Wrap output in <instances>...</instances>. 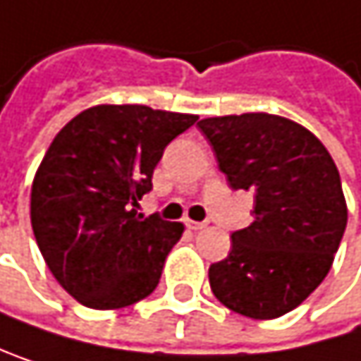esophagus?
Returning a JSON list of instances; mask_svg holds the SVG:
<instances>
[{
    "label": "esophagus",
    "mask_w": 361,
    "mask_h": 361,
    "mask_svg": "<svg viewBox=\"0 0 361 361\" xmlns=\"http://www.w3.org/2000/svg\"><path fill=\"white\" fill-rule=\"evenodd\" d=\"M185 225H187L191 231H200V229H204V227H206V223H197V221H189V219H187V223H185Z\"/></svg>",
    "instance_id": "34e87169"
}]
</instances>
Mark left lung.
<instances>
[{"instance_id":"1","label":"left lung","mask_w":361,"mask_h":361,"mask_svg":"<svg viewBox=\"0 0 361 361\" xmlns=\"http://www.w3.org/2000/svg\"><path fill=\"white\" fill-rule=\"evenodd\" d=\"M197 126L231 189L255 193V221L231 235L227 259L210 265V288L235 313L279 317L324 281L343 240L347 204L334 159L315 134L279 115Z\"/></svg>"}]
</instances>
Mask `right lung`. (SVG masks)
Returning a JSON list of instances; mask_svg holds the SVG:
<instances>
[{"instance_id":"add662e5","label":"right lung","mask_w":361,"mask_h":361,"mask_svg":"<svg viewBox=\"0 0 361 361\" xmlns=\"http://www.w3.org/2000/svg\"><path fill=\"white\" fill-rule=\"evenodd\" d=\"M197 115L96 104L52 140L31 187V225L56 281L90 309L149 296L183 223L138 214L164 149Z\"/></svg>"}]
</instances>
